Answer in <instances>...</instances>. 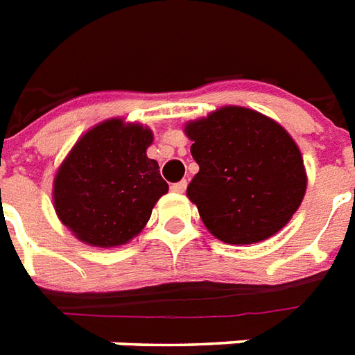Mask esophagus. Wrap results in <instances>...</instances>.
<instances>
[{
    "label": "esophagus",
    "mask_w": 355,
    "mask_h": 355,
    "mask_svg": "<svg viewBox=\"0 0 355 355\" xmlns=\"http://www.w3.org/2000/svg\"><path fill=\"white\" fill-rule=\"evenodd\" d=\"M186 180H180V182H175L171 184V191H175V193H184L186 191Z\"/></svg>",
    "instance_id": "esophagus-1"
}]
</instances>
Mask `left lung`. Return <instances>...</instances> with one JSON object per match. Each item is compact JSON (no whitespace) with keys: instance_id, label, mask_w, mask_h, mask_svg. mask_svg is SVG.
<instances>
[{"instance_id":"8db88e82","label":"left lung","mask_w":355,"mask_h":355,"mask_svg":"<svg viewBox=\"0 0 355 355\" xmlns=\"http://www.w3.org/2000/svg\"><path fill=\"white\" fill-rule=\"evenodd\" d=\"M184 132L199 164L188 199L211 236L252 245L286 227L308 184L300 149L286 128L250 108L223 107L189 121Z\"/></svg>"}]
</instances>
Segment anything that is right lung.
I'll return each mask as SVG.
<instances>
[{
    "mask_svg": "<svg viewBox=\"0 0 355 355\" xmlns=\"http://www.w3.org/2000/svg\"><path fill=\"white\" fill-rule=\"evenodd\" d=\"M150 144V128L112 118L73 145L53 180V206L77 239L107 248L141 232L169 189L158 162L147 158Z\"/></svg>",
    "mask_w": 355,
    "mask_h": 355,
    "instance_id": "add662e5",
    "label": "right lung"
}]
</instances>
